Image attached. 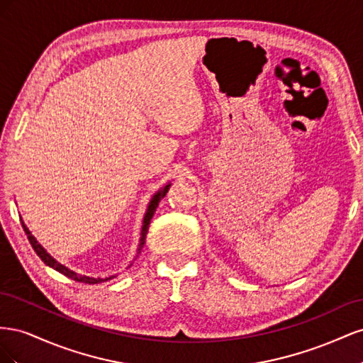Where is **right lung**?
I'll list each match as a JSON object with an SVG mask.
<instances>
[{
    "label": "right lung",
    "instance_id": "right-lung-1",
    "mask_svg": "<svg viewBox=\"0 0 363 363\" xmlns=\"http://www.w3.org/2000/svg\"><path fill=\"white\" fill-rule=\"evenodd\" d=\"M169 188H171V182H168L167 184L162 186V188H160L155 195L151 196V200H150L148 207H147V212H145V215H144V221H142L140 238H139V245H138V252H136V255H139L142 247L145 245V238H147V233H148V227H150V223H151V218H152V215H155V212H156V208H157L160 200L163 199L164 195H167V192L169 191ZM21 223H23L24 232H26V235H27V238H28V240H30L31 247L35 248L36 255L42 259V262L45 263L47 267H50V268H52V269H56L57 272L63 274V276H67V277H69V279H72V280H75V281L89 283V284L103 283V281H107V280H112V279H115V277L118 276V274H113V276H111V277H104V279H103V277H91V276H84V274H80V272H75L74 269H71V268H68L67 265H63V263H60L57 259H54V257L50 255V252L39 244V240L31 235V232L28 230V227L24 224L23 219H21ZM130 265H131V263H130ZM130 265H128V267H130Z\"/></svg>",
    "mask_w": 363,
    "mask_h": 363
}]
</instances>
